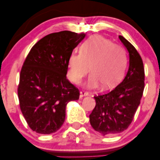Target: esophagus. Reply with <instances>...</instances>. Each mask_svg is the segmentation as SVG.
Listing matches in <instances>:
<instances>
[{"mask_svg":"<svg viewBox=\"0 0 160 160\" xmlns=\"http://www.w3.org/2000/svg\"><path fill=\"white\" fill-rule=\"evenodd\" d=\"M89 95V92L86 91H81L80 92V98H82L83 96H87Z\"/></svg>","mask_w":160,"mask_h":160,"instance_id":"obj_1","label":"esophagus"}]
</instances>
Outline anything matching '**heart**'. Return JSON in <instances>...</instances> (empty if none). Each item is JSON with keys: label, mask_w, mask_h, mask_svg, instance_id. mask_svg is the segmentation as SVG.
<instances>
[{"label": "heart", "mask_w": 160, "mask_h": 160, "mask_svg": "<svg viewBox=\"0 0 160 160\" xmlns=\"http://www.w3.org/2000/svg\"><path fill=\"white\" fill-rule=\"evenodd\" d=\"M127 65L126 50L110 40L94 36L81 45L80 52L70 55L68 62V77L71 82L79 84L89 68L88 86L96 88L104 84L106 89L114 87L123 77Z\"/></svg>", "instance_id": "obj_1"}]
</instances>
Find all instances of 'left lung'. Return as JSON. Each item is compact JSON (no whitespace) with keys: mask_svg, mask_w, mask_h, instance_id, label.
<instances>
[{"mask_svg":"<svg viewBox=\"0 0 160 160\" xmlns=\"http://www.w3.org/2000/svg\"><path fill=\"white\" fill-rule=\"evenodd\" d=\"M120 40L129 53V67L124 80L107 94L95 95L89 115L91 126L103 135L123 132L132 122L144 89V68L137 49L122 36Z\"/></svg>","mask_w":160,"mask_h":160,"instance_id":"1","label":"left lung"}]
</instances>
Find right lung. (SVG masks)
<instances>
[{
	"label": "right lung",
	"instance_id": "add662e5",
	"mask_svg": "<svg viewBox=\"0 0 160 160\" xmlns=\"http://www.w3.org/2000/svg\"><path fill=\"white\" fill-rule=\"evenodd\" d=\"M85 34L62 31L45 36L33 46L24 62L18 85L22 113L37 133L56 132L65 120V108L80 92L67 79L68 62Z\"/></svg>",
	"mask_w": 160,
	"mask_h": 160
}]
</instances>
